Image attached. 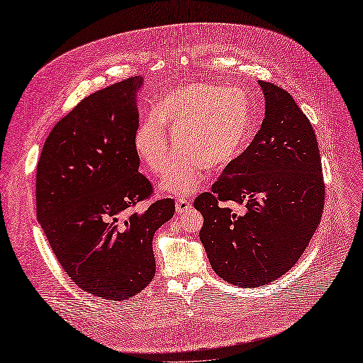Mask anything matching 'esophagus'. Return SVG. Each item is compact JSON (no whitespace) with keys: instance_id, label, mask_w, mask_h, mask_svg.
I'll return each instance as SVG.
<instances>
[{"instance_id":"1","label":"esophagus","mask_w":363,"mask_h":363,"mask_svg":"<svg viewBox=\"0 0 363 363\" xmlns=\"http://www.w3.org/2000/svg\"><path fill=\"white\" fill-rule=\"evenodd\" d=\"M175 211L179 213H184V212H191L192 211V203L186 199H177L175 200Z\"/></svg>"}]
</instances>
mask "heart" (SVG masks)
Segmentation results:
<instances>
[{"label":"heart","mask_w":363,"mask_h":363,"mask_svg":"<svg viewBox=\"0 0 363 363\" xmlns=\"http://www.w3.org/2000/svg\"><path fill=\"white\" fill-rule=\"evenodd\" d=\"M252 107L239 87L215 83H188L174 87L140 121L133 147L147 169L160 175L172 156L169 130L179 148L162 182L168 192H192L201 180L203 167L223 171L233 164L250 144Z\"/></svg>","instance_id":"1"}]
</instances>
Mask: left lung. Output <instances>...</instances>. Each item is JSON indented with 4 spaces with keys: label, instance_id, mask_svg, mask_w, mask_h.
Wrapping results in <instances>:
<instances>
[{
    "label": "left lung",
    "instance_id": "obj_1",
    "mask_svg": "<svg viewBox=\"0 0 363 363\" xmlns=\"http://www.w3.org/2000/svg\"><path fill=\"white\" fill-rule=\"evenodd\" d=\"M265 118L248 148L194 201L201 244L213 271L257 288L286 274L321 221L324 183L312 124L289 92L259 80ZM245 206L235 214L220 203Z\"/></svg>",
    "mask_w": 363,
    "mask_h": 363
}]
</instances>
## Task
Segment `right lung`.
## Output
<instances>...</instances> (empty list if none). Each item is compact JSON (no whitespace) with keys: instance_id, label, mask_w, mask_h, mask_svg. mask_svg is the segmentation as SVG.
Masks as SVG:
<instances>
[{"instance_id":"add662e5","label":"right lung","mask_w":363,"mask_h":363,"mask_svg":"<svg viewBox=\"0 0 363 363\" xmlns=\"http://www.w3.org/2000/svg\"><path fill=\"white\" fill-rule=\"evenodd\" d=\"M140 75L86 96L54 125L36 172V212L54 256L71 280L95 296L123 301L155 277L152 236L172 218L171 199L147 211L152 194L138 172Z\"/></svg>"}]
</instances>
